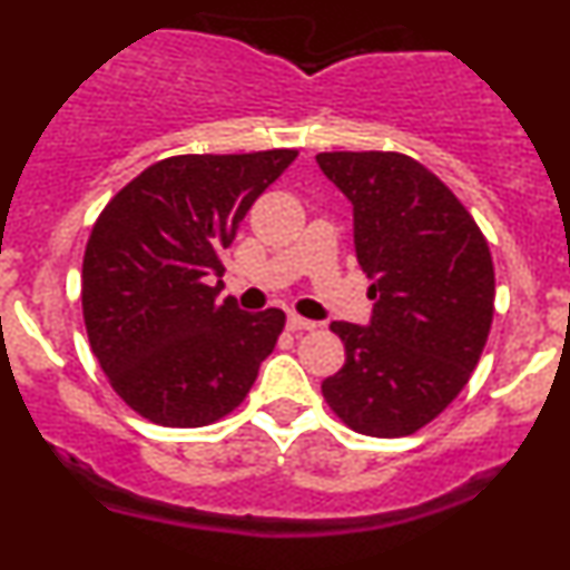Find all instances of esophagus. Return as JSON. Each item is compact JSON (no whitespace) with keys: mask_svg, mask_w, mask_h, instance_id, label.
<instances>
[{"mask_svg":"<svg viewBox=\"0 0 570 570\" xmlns=\"http://www.w3.org/2000/svg\"><path fill=\"white\" fill-rule=\"evenodd\" d=\"M286 326H289L292 332H313L315 321L303 318V315H297V313H289V318H286Z\"/></svg>","mask_w":570,"mask_h":570,"instance_id":"1","label":"esophagus"}]
</instances>
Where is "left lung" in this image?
Returning <instances> with one entry per match:
<instances>
[{"instance_id": "obj_1", "label": "left lung", "mask_w": 570, "mask_h": 570, "mask_svg": "<svg viewBox=\"0 0 570 570\" xmlns=\"http://www.w3.org/2000/svg\"><path fill=\"white\" fill-rule=\"evenodd\" d=\"M315 161L353 204L355 257L374 299L366 326L332 321L345 366L321 390L355 433L411 435L468 385L489 340V244L459 198L409 156L334 150Z\"/></svg>"}]
</instances>
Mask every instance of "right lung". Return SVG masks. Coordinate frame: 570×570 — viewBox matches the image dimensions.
I'll list each match as a JSON object with an SVG mask.
<instances>
[{
  "label": "right lung",
  "instance_id": "obj_1",
  "mask_svg": "<svg viewBox=\"0 0 570 570\" xmlns=\"http://www.w3.org/2000/svg\"><path fill=\"white\" fill-rule=\"evenodd\" d=\"M297 150L164 159L116 194L81 265L87 337L129 409L164 428H202L244 401L286 315L217 305L212 278L257 196Z\"/></svg>",
  "mask_w": 570,
  "mask_h": 570
}]
</instances>
